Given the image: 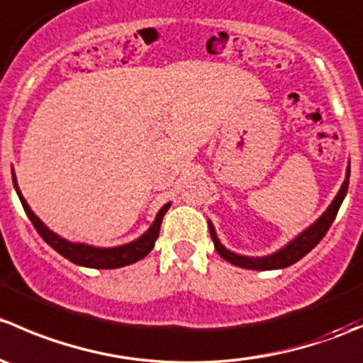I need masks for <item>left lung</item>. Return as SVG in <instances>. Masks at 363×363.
<instances>
[{
  "label": "left lung",
  "instance_id": "8db88e82",
  "mask_svg": "<svg viewBox=\"0 0 363 363\" xmlns=\"http://www.w3.org/2000/svg\"><path fill=\"white\" fill-rule=\"evenodd\" d=\"M347 184H350V167H347L346 179H344L342 186H340L337 196L334 199V202L328 205L327 211L321 214V218L318 219L316 223H313L309 228L303 230L300 235H296L291 242H288L286 246L281 247L279 251L272 252V255L269 256H258V258H255V256H242L226 250V247L219 242L214 226H212V223L208 221V232H211L216 251L219 252V256H221L223 259L230 262L232 265L242 267V269H250V270H276V269H286V267L294 265V263L298 262L300 258H303V256H306L311 250H314V247L320 244V240L325 237V233L328 232V228H330L332 223H334L335 216H337L340 203H342L344 196H346Z\"/></svg>",
  "mask_w": 363,
  "mask_h": 363
}]
</instances>
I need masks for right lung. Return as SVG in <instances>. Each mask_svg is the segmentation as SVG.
<instances>
[{
    "instance_id": "add662e5",
    "label": "right lung",
    "mask_w": 363,
    "mask_h": 363,
    "mask_svg": "<svg viewBox=\"0 0 363 363\" xmlns=\"http://www.w3.org/2000/svg\"><path fill=\"white\" fill-rule=\"evenodd\" d=\"M12 179L13 188H16L17 195H19L26 214L31 219L33 226H35L36 232L40 233V237H42L54 251L60 252L61 256H65V258L69 259L72 263L80 267H89V269H119V267L131 265V263L138 262V259H142L144 256H147L152 247H155L156 239H158L160 235L161 221H163L164 212L170 207V203H164L163 207L160 208L158 214H156V219L151 225V228H149L144 235L138 237L137 240H133V242L117 247H94L87 246V244L69 242V240L63 239V237H60L57 233H54L52 230L47 228V226L40 221L38 216L29 208L28 202L24 200L23 193H21L19 186H17L16 174H12Z\"/></svg>"
}]
</instances>
